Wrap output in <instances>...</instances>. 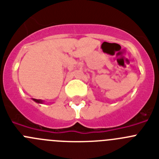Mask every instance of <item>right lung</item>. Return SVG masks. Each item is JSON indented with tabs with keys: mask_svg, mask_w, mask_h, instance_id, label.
<instances>
[{
	"mask_svg": "<svg viewBox=\"0 0 159 159\" xmlns=\"http://www.w3.org/2000/svg\"><path fill=\"white\" fill-rule=\"evenodd\" d=\"M33 100L36 102H42V101L40 99H33Z\"/></svg>",
	"mask_w": 159,
	"mask_h": 159,
	"instance_id": "right-lung-1",
	"label": "right lung"
}]
</instances>
